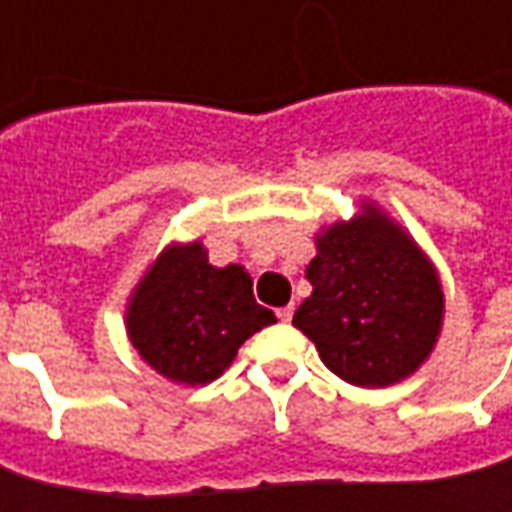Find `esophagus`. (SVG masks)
<instances>
[{
    "label": "esophagus",
    "instance_id": "obj_1",
    "mask_svg": "<svg viewBox=\"0 0 512 512\" xmlns=\"http://www.w3.org/2000/svg\"><path fill=\"white\" fill-rule=\"evenodd\" d=\"M276 315H278V320H281V323H290L292 315H295V306H292V303H287V306H281V309H278Z\"/></svg>",
    "mask_w": 512,
    "mask_h": 512
}]
</instances>
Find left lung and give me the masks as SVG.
Listing matches in <instances>:
<instances>
[{
  "mask_svg": "<svg viewBox=\"0 0 512 512\" xmlns=\"http://www.w3.org/2000/svg\"><path fill=\"white\" fill-rule=\"evenodd\" d=\"M306 278L312 295L292 326L343 382L387 387L429 357L443 320L435 267L376 209L317 236Z\"/></svg>",
  "mask_w": 512,
  "mask_h": 512,
  "instance_id": "1",
  "label": "left lung"
}]
</instances>
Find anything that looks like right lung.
I'll return each instance as SVG.
<instances>
[{"label":"right lung","mask_w":512,"mask_h":512,"mask_svg":"<svg viewBox=\"0 0 512 512\" xmlns=\"http://www.w3.org/2000/svg\"><path fill=\"white\" fill-rule=\"evenodd\" d=\"M276 323L236 267H211L200 242L167 248L128 306V334L144 362L181 384H209L250 334Z\"/></svg>","instance_id":"obj_1"}]
</instances>
